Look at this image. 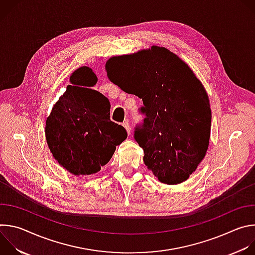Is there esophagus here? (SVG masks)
<instances>
[{"instance_id":"34e87169","label":"esophagus","mask_w":255,"mask_h":255,"mask_svg":"<svg viewBox=\"0 0 255 255\" xmlns=\"http://www.w3.org/2000/svg\"><path fill=\"white\" fill-rule=\"evenodd\" d=\"M123 126H124V128L126 129L127 133H128V135H129V134H130V132H131V127H130V124H129V122H128V121H125V122H123Z\"/></svg>"}]
</instances>
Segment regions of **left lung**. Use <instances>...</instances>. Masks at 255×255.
<instances>
[{"label":"left lung","instance_id":"8db88e82","mask_svg":"<svg viewBox=\"0 0 255 255\" xmlns=\"http://www.w3.org/2000/svg\"><path fill=\"white\" fill-rule=\"evenodd\" d=\"M106 70L113 84L142 99L145 118L134 139L145 165L166 185L188 179L206 155L212 119L208 95L193 70L159 46L112 57Z\"/></svg>","mask_w":255,"mask_h":255}]
</instances>
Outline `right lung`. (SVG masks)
I'll return each instance as SVG.
<instances>
[{
  "label": "right lung",
  "mask_w": 255,
  "mask_h": 255,
  "mask_svg": "<svg viewBox=\"0 0 255 255\" xmlns=\"http://www.w3.org/2000/svg\"><path fill=\"white\" fill-rule=\"evenodd\" d=\"M69 82L46 120V141L53 157L66 170L75 175L93 174L112 158L127 132L110 120L109 100L90 89L98 82L92 68H78Z\"/></svg>",
  "instance_id": "right-lung-1"
}]
</instances>
